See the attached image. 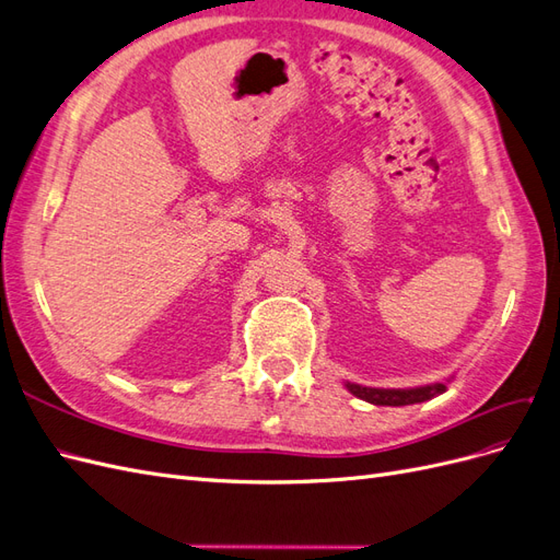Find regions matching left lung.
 I'll return each mask as SVG.
<instances>
[{
	"label": "left lung",
	"instance_id": "8db88e82",
	"mask_svg": "<svg viewBox=\"0 0 560 560\" xmlns=\"http://www.w3.org/2000/svg\"><path fill=\"white\" fill-rule=\"evenodd\" d=\"M346 387L354 397H360L369 404L376 406H406V404H418L428 401L436 395L446 393L444 383H432L422 387H409V389H383V387H362L358 383H346Z\"/></svg>",
	"mask_w": 560,
	"mask_h": 560
}]
</instances>
